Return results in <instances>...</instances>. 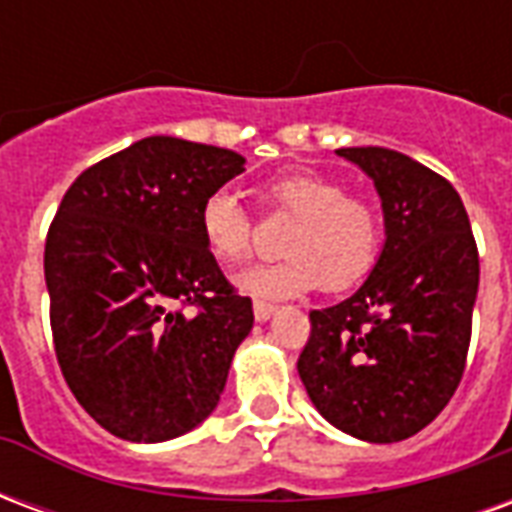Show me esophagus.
<instances>
[{"mask_svg": "<svg viewBox=\"0 0 512 512\" xmlns=\"http://www.w3.org/2000/svg\"><path fill=\"white\" fill-rule=\"evenodd\" d=\"M271 315H274V304H268V301L257 299L255 301V318H257V321H260V323L268 321Z\"/></svg>", "mask_w": 512, "mask_h": 512, "instance_id": "esophagus-1", "label": "esophagus"}]
</instances>
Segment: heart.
I'll use <instances>...</instances> for the list:
<instances>
[{"instance_id": "heart-1", "label": "heart", "mask_w": 512, "mask_h": 512, "mask_svg": "<svg viewBox=\"0 0 512 512\" xmlns=\"http://www.w3.org/2000/svg\"><path fill=\"white\" fill-rule=\"evenodd\" d=\"M268 205L296 219L285 238L282 263L257 266L238 277V288L263 299H293L321 288L356 285L376 266L384 246V222L370 200L351 197L332 178L296 172L271 180ZM205 249L222 266H238L252 255L255 222L230 189L211 191L200 205Z\"/></svg>"}]
</instances>
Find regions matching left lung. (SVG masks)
Wrapping results in <instances>:
<instances>
[{"label":"left lung","instance_id":"1","mask_svg":"<svg viewBox=\"0 0 512 512\" xmlns=\"http://www.w3.org/2000/svg\"><path fill=\"white\" fill-rule=\"evenodd\" d=\"M367 172L386 241L351 299L312 310L301 384L334 428L373 444L414 436L461 384L480 257L450 180L389 147H340Z\"/></svg>","mask_w":512,"mask_h":512}]
</instances>
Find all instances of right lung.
I'll return each instance as SVG.
<instances>
[{
	"label": "right lung",
	"mask_w": 512,
	"mask_h": 512,
	"mask_svg": "<svg viewBox=\"0 0 512 512\" xmlns=\"http://www.w3.org/2000/svg\"><path fill=\"white\" fill-rule=\"evenodd\" d=\"M244 161L147 136L84 169L57 208L43 255L54 351L84 411L120 439L197 428L252 332V299L235 293L200 233L202 200Z\"/></svg>",
	"instance_id": "add662e5"
}]
</instances>
